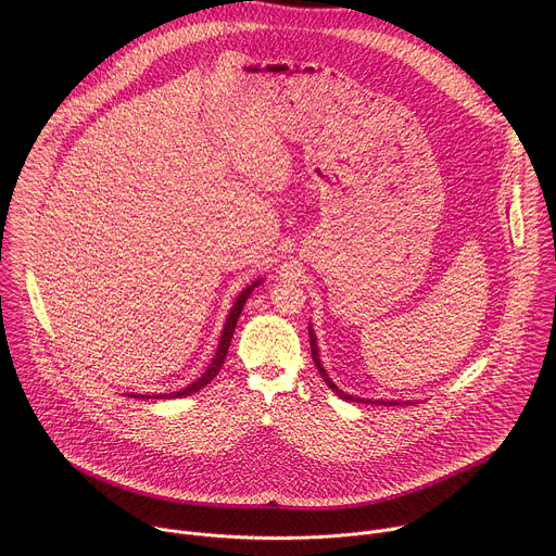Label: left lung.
Listing matches in <instances>:
<instances>
[{"instance_id": "left-lung-1", "label": "left lung", "mask_w": 556, "mask_h": 556, "mask_svg": "<svg viewBox=\"0 0 556 556\" xmlns=\"http://www.w3.org/2000/svg\"><path fill=\"white\" fill-rule=\"evenodd\" d=\"M309 350H312V361H314V365H316V369H319V374H321V378L326 380V384L339 395V399H343V401H350V403H369V405H387V403H380V401H365V399H354V395H350V393H343L330 378H328V374H326V369H324V365H321V361H319V352H316V341H314V334H312V330H309ZM389 405H401V403H389Z\"/></svg>"}]
</instances>
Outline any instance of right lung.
<instances>
[{
	"label": "right lung",
	"instance_id": "add662e5",
	"mask_svg": "<svg viewBox=\"0 0 556 556\" xmlns=\"http://www.w3.org/2000/svg\"><path fill=\"white\" fill-rule=\"evenodd\" d=\"M257 283H253L251 288H247L242 294H240V299L235 301V305H232V309H230V314H228V319H226V326H224V332H222V339H219V348H217V352H215V358L211 361V365H208V369L193 382V384H189V387H185L182 391H174V393H163L161 399H180V395H191V393H195V391H200L202 387H206L215 376H217V371L222 369V365H224V358H226V352H228V345H230V339H232V332H235V326H237V319H240V314H242V309H244V303H247V299H249V294L253 292V288H255ZM136 399V395H134ZM138 399H151V395H138ZM155 399V395H153Z\"/></svg>",
	"mask_w": 556,
	"mask_h": 556
}]
</instances>
